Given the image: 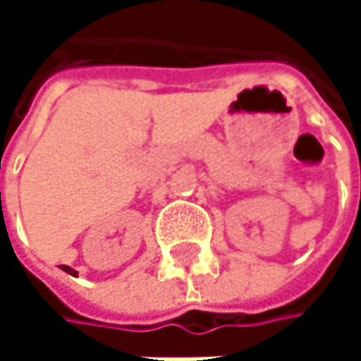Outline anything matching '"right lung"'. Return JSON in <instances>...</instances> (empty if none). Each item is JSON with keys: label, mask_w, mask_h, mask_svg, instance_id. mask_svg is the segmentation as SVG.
Returning <instances> with one entry per match:
<instances>
[{"label": "right lung", "mask_w": 361, "mask_h": 361, "mask_svg": "<svg viewBox=\"0 0 361 361\" xmlns=\"http://www.w3.org/2000/svg\"><path fill=\"white\" fill-rule=\"evenodd\" d=\"M62 269H64L66 274H71V276H77V271H75L73 267H68V265H62Z\"/></svg>", "instance_id": "add662e5"}]
</instances>
